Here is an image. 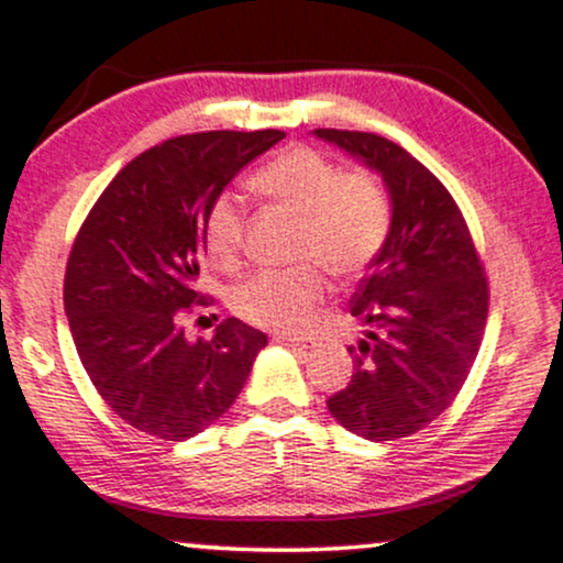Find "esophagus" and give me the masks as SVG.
Masks as SVG:
<instances>
[{
  "label": "esophagus",
  "instance_id": "34e87169",
  "mask_svg": "<svg viewBox=\"0 0 563 563\" xmlns=\"http://www.w3.org/2000/svg\"><path fill=\"white\" fill-rule=\"evenodd\" d=\"M277 342H286L288 347H294V350H310L312 344H307L305 339H296V336H286V333H277Z\"/></svg>",
  "mask_w": 563,
  "mask_h": 563
}]
</instances>
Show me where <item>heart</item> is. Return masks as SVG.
I'll list each match as a JSON object with an SVG mask.
<instances>
[{"label":"heart","mask_w":563,"mask_h":563,"mask_svg":"<svg viewBox=\"0 0 563 563\" xmlns=\"http://www.w3.org/2000/svg\"><path fill=\"white\" fill-rule=\"evenodd\" d=\"M251 187L283 211L299 216L294 269H267L232 288L230 307L238 318L262 329L294 333L312 320L325 299L323 271L350 280L372 267L393 230V200L374 170H342L312 146H288L262 165ZM243 211L232 195L208 208L202 240L216 269H238L243 256ZM321 266L318 268L317 264Z\"/></svg>","instance_id":"1"}]
</instances>
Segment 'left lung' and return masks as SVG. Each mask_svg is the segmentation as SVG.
Segmentation results:
<instances>
[{
  "label": "left lung",
  "instance_id": "1",
  "mask_svg": "<svg viewBox=\"0 0 563 563\" xmlns=\"http://www.w3.org/2000/svg\"><path fill=\"white\" fill-rule=\"evenodd\" d=\"M314 135L379 173L393 200L390 238L350 299L366 339L350 347V385L329 411L355 435L398 441L441 417L471 374L489 314L484 262L454 197L404 146L336 128Z\"/></svg>",
  "mask_w": 563,
  "mask_h": 563
}]
</instances>
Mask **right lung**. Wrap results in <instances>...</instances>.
<instances>
[{"mask_svg": "<svg viewBox=\"0 0 563 563\" xmlns=\"http://www.w3.org/2000/svg\"><path fill=\"white\" fill-rule=\"evenodd\" d=\"M283 131L176 135L131 159L74 238L64 310L79 361L135 430L187 441L234 404L267 344L243 320L189 342L184 320L213 299L197 288L208 208Z\"/></svg>", "mask_w": 563, "mask_h": 563, "instance_id": "1", "label": "right lung"}]
</instances>
